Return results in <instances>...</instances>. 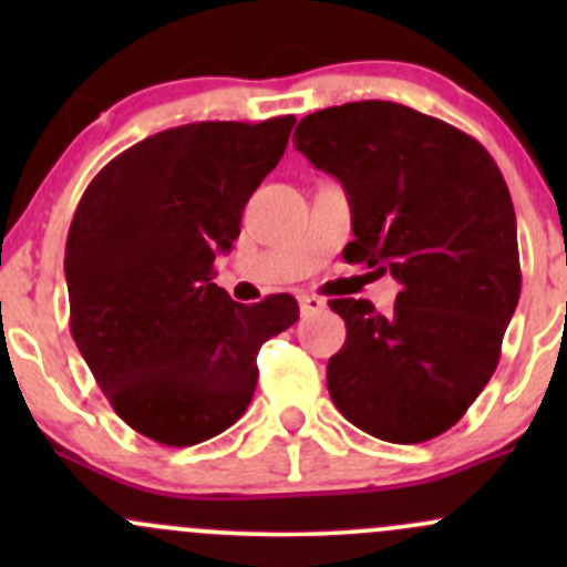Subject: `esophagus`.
<instances>
[{"label": "esophagus", "instance_id": "obj_1", "mask_svg": "<svg viewBox=\"0 0 567 567\" xmlns=\"http://www.w3.org/2000/svg\"><path fill=\"white\" fill-rule=\"evenodd\" d=\"M299 307H301V316H312V312H320L326 307V301L320 296H299Z\"/></svg>", "mask_w": 567, "mask_h": 567}]
</instances>
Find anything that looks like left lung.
<instances>
[{"label":"left lung","instance_id":"1","mask_svg":"<svg viewBox=\"0 0 567 567\" xmlns=\"http://www.w3.org/2000/svg\"><path fill=\"white\" fill-rule=\"evenodd\" d=\"M293 147L346 188V260L400 282L392 316L364 299L329 301L348 329L326 368L331 400L392 444L450 431L494 375L522 296L505 177L477 140L392 101L307 114Z\"/></svg>","mask_w":567,"mask_h":567}]
</instances>
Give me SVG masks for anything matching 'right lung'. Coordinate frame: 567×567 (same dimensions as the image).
<instances>
[{
  "instance_id": "1",
  "label": "right lung",
  "mask_w": 567,
  "mask_h": 567,
  "mask_svg": "<svg viewBox=\"0 0 567 567\" xmlns=\"http://www.w3.org/2000/svg\"><path fill=\"white\" fill-rule=\"evenodd\" d=\"M293 123L147 136L93 177L73 214L71 334L120 420L153 442L192 447L227 431L255 394L260 346L299 320L293 296L247 307L210 282Z\"/></svg>"
}]
</instances>
